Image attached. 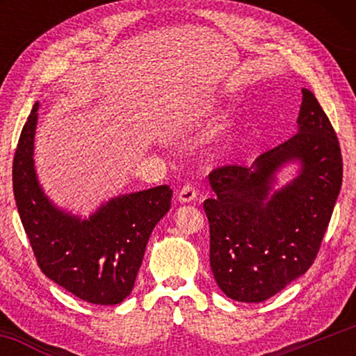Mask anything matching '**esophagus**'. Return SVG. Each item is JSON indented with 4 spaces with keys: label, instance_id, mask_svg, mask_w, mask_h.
<instances>
[{
    "label": "esophagus",
    "instance_id": "1",
    "mask_svg": "<svg viewBox=\"0 0 356 356\" xmlns=\"http://www.w3.org/2000/svg\"><path fill=\"white\" fill-rule=\"evenodd\" d=\"M196 196H197V193L191 185H185L184 188H180V191L177 193V200L180 202H191L196 200Z\"/></svg>",
    "mask_w": 356,
    "mask_h": 356
}]
</instances>
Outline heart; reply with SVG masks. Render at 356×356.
Listing matches in <instances>:
<instances>
[{
  "mask_svg": "<svg viewBox=\"0 0 356 356\" xmlns=\"http://www.w3.org/2000/svg\"><path fill=\"white\" fill-rule=\"evenodd\" d=\"M210 114V110L206 106H193L191 110L179 114L174 118L170 124L165 127V135L168 136H180L188 134V131L195 130L197 125L204 122ZM232 143V122L231 120H221L212 130V152L215 156H220L226 154Z\"/></svg>",
  "mask_w": 356,
  "mask_h": 356,
  "instance_id": "heart-1",
  "label": "heart"
}]
</instances>
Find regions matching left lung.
<instances>
[{
  "label": "left lung",
  "mask_w": 356,
  "mask_h": 356,
  "mask_svg": "<svg viewBox=\"0 0 356 356\" xmlns=\"http://www.w3.org/2000/svg\"><path fill=\"white\" fill-rule=\"evenodd\" d=\"M301 92L297 134L250 168L222 166L209 174L215 193L204 201L210 267L232 300L261 303L308 272L339 195V141L314 94ZM289 163L300 166L299 174L273 191L275 172Z\"/></svg>",
  "instance_id": "left-lung-1"
}]
</instances>
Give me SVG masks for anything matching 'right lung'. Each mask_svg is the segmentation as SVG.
<instances>
[{
    "label": "right lung",
    "instance_id": "add662e5",
    "mask_svg": "<svg viewBox=\"0 0 356 356\" xmlns=\"http://www.w3.org/2000/svg\"><path fill=\"white\" fill-rule=\"evenodd\" d=\"M35 102L17 144L12 185L20 220L45 276L94 305L129 297L147 240L171 207L168 185L111 197L89 218L56 207L40 186L34 166Z\"/></svg>",
    "mask_w": 356,
    "mask_h": 356
}]
</instances>
